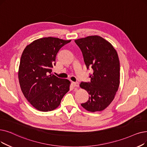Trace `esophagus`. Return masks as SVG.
Returning <instances> with one entry per match:
<instances>
[{
	"instance_id": "34e87169",
	"label": "esophagus",
	"mask_w": 147,
	"mask_h": 147,
	"mask_svg": "<svg viewBox=\"0 0 147 147\" xmlns=\"http://www.w3.org/2000/svg\"><path fill=\"white\" fill-rule=\"evenodd\" d=\"M73 86L76 88H78L79 86V84L78 82H73Z\"/></svg>"
}]
</instances>
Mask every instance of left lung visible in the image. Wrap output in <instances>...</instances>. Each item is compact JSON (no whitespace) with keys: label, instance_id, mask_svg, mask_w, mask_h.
I'll return each instance as SVG.
<instances>
[{"label":"left lung","instance_id":"8db88e82","mask_svg":"<svg viewBox=\"0 0 147 147\" xmlns=\"http://www.w3.org/2000/svg\"><path fill=\"white\" fill-rule=\"evenodd\" d=\"M87 69H92L90 82L80 83L89 99L82 106L90 112L101 111L113 101L119 85L120 65L118 53L112 44L100 36L76 40Z\"/></svg>","mask_w":147,"mask_h":147}]
</instances>
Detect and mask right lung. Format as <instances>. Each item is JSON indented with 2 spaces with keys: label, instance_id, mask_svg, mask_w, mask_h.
<instances>
[{
  "label": "right lung",
  "instance_id": "obj_1",
  "mask_svg": "<svg viewBox=\"0 0 147 147\" xmlns=\"http://www.w3.org/2000/svg\"><path fill=\"white\" fill-rule=\"evenodd\" d=\"M71 40L46 37L26 47L20 59L18 79L22 91L36 109L48 112L58 107L69 90L70 82L52 74L59 50Z\"/></svg>",
  "mask_w": 147,
  "mask_h": 147
}]
</instances>
